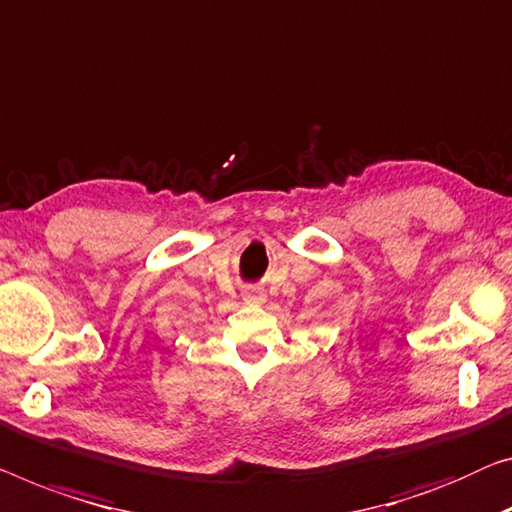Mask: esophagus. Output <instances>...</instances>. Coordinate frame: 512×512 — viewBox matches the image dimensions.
Masks as SVG:
<instances>
[{"label": "esophagus", "mask_w": 512, "mask_h": 512, "mask_svg": "<svg viewBox=\"0 0 512 512\" xmlns=\"http://www.w3.org/2000/svg\"><path fill=\"white\" fill-rule=\"evenodd\" d=\"M243 301H246V303H264V292H262V289H257V287L243 289Z\"/></svg>", "instance_id": "obj_1"}]
</instances>
